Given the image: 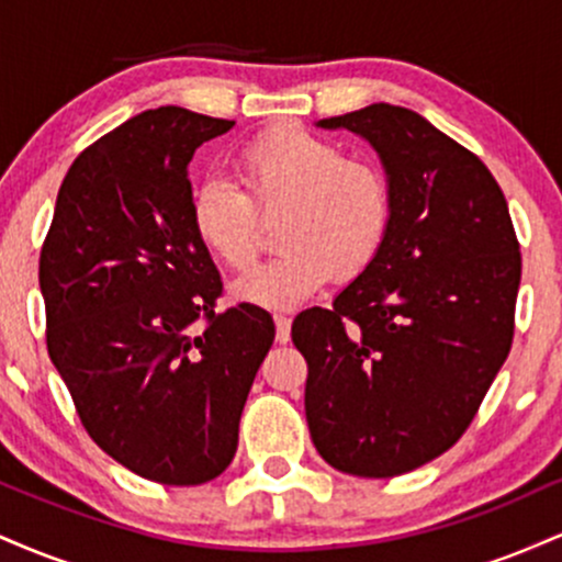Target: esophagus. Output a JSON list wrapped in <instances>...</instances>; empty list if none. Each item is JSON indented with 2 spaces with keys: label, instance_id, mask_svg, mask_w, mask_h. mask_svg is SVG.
Listing matches in <instances>:
<instances>
[{
  "label": "esophagus",
  "instance_id": "esophagus-1",
  "mask_svg": "<svg viewBox=\"0 0 562 562\" xmlns=\"http://www.w3.org/2000/svg\"><path fill=\"white\" fill-rule=\"evenodd\" d=\"M274 327H277V344H288V340H290V317H285V314H274Z\"/></svg>",
  "mask_w": 562,
  "mask_h": 562
}]
</instances>
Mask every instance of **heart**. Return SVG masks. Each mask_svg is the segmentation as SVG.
<instances>
[{"instance_id": "b5f03b06", "label": "heart", "mask_w": 562, "mask_h": 562, "mask_svg": "<svg viewBox=\"0 0 562 562\" xmlns=\"http://www.w3.org/2000/svg\"><path fill=\"white\" fill-rule=\"evenodd\" d=\"M235 184L205 179L190 203L192 232L224 267L245 272L261 250V222L280 216L282 254L240 277L232 295L263 308H293L335 274L353 280L375 263L389 237V177L370 160L346 158L330 139L280 126L243 147Z\"/></svg>"}]
</instances>
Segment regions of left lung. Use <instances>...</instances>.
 <instances>
[{
	"label": "left lung",
	"mask_w": 562,
	"mask_h": 562,
	"mask_svg": "<svg viewBox=\"0 0 562 562\" xmlns=\"http://www.w3.org/2000/svg\"><path fill=\"white\" fill-rule=\"evenodd\" d=\"M378 153L393 195L383 250L330 308L293 319L322 460L393 479L460 441L513 346L520 248L483 160L406 108L317 121Z\"/></svg>",
	"instance_id": "obj_1"
}]
</instances>
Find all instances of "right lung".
<instances>
[{"mask_svg":"<svg viewBox=\"0 0 562 562\" xmlns=\"http://www.w3.org/2000/svg\"><path fill=\"white\" fill-rule=\"evenodd\" d=\"M232 126L166 105L97 139L63 179L38 259L49 359L83 428L166 486L227 470L274 340L254 303L216 312L222 280L190 222V160Z\"/></svg>","mask_w":562,"mask_h":562,"instance_id":"add662e5","label":"right lung"}]
</instances>
